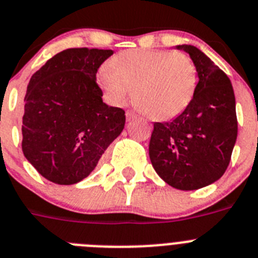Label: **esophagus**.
<instances>
[{
    "mask_svg": "<svg viewBox=\"0 0 258 258\" xmlns=\"http://www.w3.org/2000/svg\"><path fill=\"white\" fill-rule=\"evenodd\" d=\"M135 116H136V114L134 113V111H132V110H127L126 111V118H127V120H128V122H130V120L134 119Z\"/></svg>",
    "mask_w": 258,
    "mask_h": 258,
    "instance_id": "1",
    "label": "esophagus"
}]
</instances>
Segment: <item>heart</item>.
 <instances>
[{"label":"heart","mask_w":258,"mask_h":258,"mask_svg":"<svg viewBox=\"0 0 258 258\" xmlns=\"http://www.w3.org/2000/svg\"><path fill=\"white\" fill-rule=\"evenodd\" d=\"M97 83L114 105H123L134 89V102L153 119L179 115L196 91L197 71L184 53L161 49H128L98 71Z\"/></svg>","instance_id":"obj_1"}]
</instances>
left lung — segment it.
Returning <instances> with one entry per match:
<instances>
[{
	"instance_id": "1",
	"label": "left lung",
	"mask_w": 258,
	"mask_h": 258,
	"mask_svg": "<svg viewBox=\"0 0 258 258\" xmlns=\"http://www.w3.org/2000/svg\"><path fill=\"white\" fill-rule=\"evenodd\" d=\"M196 66L191 102L170 122H156L149 143L154 170L169 185L194 191L225 174L237 136L235 95L228 76L194 45H178Z\"/></svg>"
}]
</instances>
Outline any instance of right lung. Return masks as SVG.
Returning <instances> with one entry per match:
<instances>
[{
    "mask_svg": "<svg viewBox=\"0 0 258 258\" xmlns=\"http://www.w3.org/2000/svg\"><path fill=\"white\" fill-rule=\"evenodd\" d=\"M111 54L104 49H66L28 83L22 149L39 174L55 184L87 178L124 128V110L107 106L96 83L98 67Z\"/></svg>",
    "mask_w": 258,
    "mask_h": 258,
    "instance_id": "1",
    "label": "right lung"
}]
</instances>
